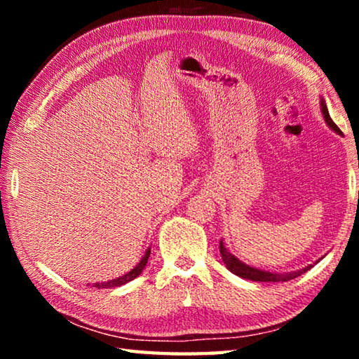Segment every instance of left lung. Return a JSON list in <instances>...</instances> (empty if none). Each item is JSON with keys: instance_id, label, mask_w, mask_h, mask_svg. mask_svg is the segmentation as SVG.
<instances>
[{"instance_id": "1", "label": "left lung", "mask_w": 359, "mask_h": 359, "mask_svg": "<svg viewBox=\"0 0 359 359\" xmlns=\"http://www.w3.org/2000/svg\"><path fill=\"white\" fill-rule=\"evenodd\" d=\"M320 111H321V114H323L326 125L330 126L334 133H337V135L342 136V131L337 128V125L334 123L332 118L330 117V112H327L326 102L323 98H320ZM220 253H222L223 263L226 264V267L231 272H233V274H236L241 278H247V280H253V282H288V280H293V278H296V277H299L301 274L307 272L312 267V264H309L306 267H302V269L291 271V272H271V271L258 269V267H253L250 264L244 263V261H241L238 257H234V255L229 252V248H226V244H224L223 239L220 241Z\"/></svg>"}]
</instances>
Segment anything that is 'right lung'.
Returning <instances> with one entry per match:
<instances>
[{
  "mask_svg": "<svg viewBox=\"0 0 359 359\" xmlns=\"http://www.w3.org/2000/svg\"><path fill=\"white\" fill-rule=\"evenodd\" d=\"M149 257H150V247L147 248V250H145L141 261H139V263L135 267H133L130 272H126V274L120 276L117 278H112V280L101 282V283H93V287L95 288H100V290L101 288H115V287H121V285H125V283H128L131 280H135L137 276L142 274L144 267H145V264H147V261H149Z\"/></svg>",
  "mask_w": 359,
  "mask_h": 359,
  "instance_id": "add662e5",
  "label": "right lung"
}]
</instances>
